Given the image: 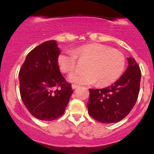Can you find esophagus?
Instances as JSON below:
<instances>
[{
  "instance_id": "obj_1",
  "label": "esophagus",
  "mask_w": 154,
  "mask_h": 154,
  "mask_svg": "<svg viewBox=\"0 0 154 154\" xmlns=\"http://www.w3.org/2000/svg\"><path fill=\"white\" fill-rule=\"evenodd\" d=\"M79 85H75V84H73L72 85V89H76V88H79Z\"/></svg>"
}]
</instances>
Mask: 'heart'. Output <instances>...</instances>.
I'll return each mask as SVG.
<instances>
[{
    "mask_svg": "<svg viewBox=\"0 0 154 154\" xmlns=\"http://www.w3.org/2000/svg\"><path fill=\"white\" fill-rule=\"evenodd\" d=\"M77 59L87 61L85 71L74 72L68 79L79 84L97 82L100 87L111 85L119 78L125 66V57L121 51L103 44L91 43L61 52L57 59L60 70L63 73L74 72L77 68Z\"/></svg>",
    "mask_w": 154,
    "mask_h": 154,
    "instance_id": "heart-1",
    "label": "heart"
}]
</instances>
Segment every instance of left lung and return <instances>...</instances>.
Listing matches in <instances>:
<instances>
[{
  "label": "left lung",
  "mask_w": 154,
  "mask_h": 154,
  "mask_svg": "<svg viewBox=\"0 0 154 154\" xmlns=\"http://www.w3.org/2000/svg\"><path fill=\"white\" fill-rule=\"evenodd\" d=\"M128 59V69L114 84L103 89H90L88 112L99 122L121 121L128 115L137 101L141 71L135 59Z\"/></svg>",
  "instance_id": "1"
}]
</instances>
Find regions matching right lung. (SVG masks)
I'll list each match as a JSON object with an SVG mask.
<instances>
[{
  "instance_id": "right-lung-1",
  "label": "right lung",
  "mask_w": 154,
  "mask_h": 154,
  "mask_svg": "<svg viewBox=\"0 0 154 154\" xmlns=\"http://www.w3.org/2000/svg\"><path fill=\"white\" fill-rule=\"evenodd\" d=\"M59 54L55 40L44 42L27 54L19 72L23 103L32 115L43 121L61 117L73 93L59 70Z\"/></svg>"
}]
</instances>
